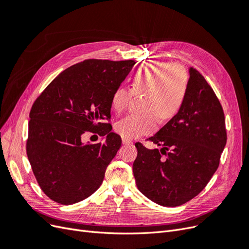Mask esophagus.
I'll list each match as a JSON object with an SVG mask.
<instances>
[{
    "label": "esophagus",
    "instance_id": "obj_1",
    "mask_svg": "<svg viewBox=\"0 0 249 249\" xmlns=\"http://www.w3.org/2000/svg\"><path fill=\"white\" fill-rule=\"evenodd\" d=\"M123 143H124V144H130V143H132V140L123 137Z\"/></svg>",
    "mask_w": 249,
    "mask_h": 249
}]
</instances>
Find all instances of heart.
<instances>
[{"label": "heart", "mask_w": 249, "mask_h": 249, "mask_svg": "<svg viewBox=\"0 0 249 249\" xmlns=\"http://www.w3.org/2000/svg\"><path fill=\"white\" fill-rule=\"evenodd\" d=\"M189 88V74L178 63L148 61L141 64L132 76V89L117 87L111 97L116 113L124 112L133 93L145 92L142 113H135L115 124L116 132L127 139L137 138L157 129L158 118H172L183 107Z\"/></svg>", "instance_id": "obj_1"}]
</instances>
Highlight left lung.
Masks as SVG:
<instances>
[{
    "label": "left lung",
    "instance_id": "8db88e82",
    "mask_svg": "<svg viewBox=\"0 0 249 249\" xmlns=\"http://www.w3.org/2000/svg\"><path fill=\"white\" fill-rule=\"evenodd\" d=\"M189 88L183 107L148 138L158 148L137 142L133 173L139 191L164 207L184 205L207 186L219 166L227 144L224 113L206 79L189 69ZM165 155V158L161 157Z\"/></svg>",
    "mask_w": 249,
    "mask_h": 249
}]
</instances>
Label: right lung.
I'll return each instance as SVG.
<instances>
[{
    "label": "right lung",
    "instance_id": "add662e5",
    "mask_svg": "<svg viewBox=\"0 0 249 249\" xmlns=\"http://www.w3.org/2000/svg\"><path fill=\"white\" fill-rule=\"evenodd\" d=\"M135 61L89 59L53 80L34 102L27 155L44 194L61 205L89 197L103 183L106 168L122 146L111 132V97ZM86 131L107 135L105 142H81Z\"/></svg>",
    "mask_w": 249,
    "mask_h": 249
}]
</instances>
